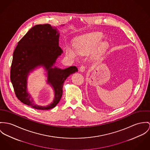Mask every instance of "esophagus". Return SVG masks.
<instances>
[{
  "mask_svg": "<svg viewBox=\"0 0 150 150\" xmlns=\"http://www.w3.org/2000/svg\"><path fill=\"white\" fill-rule=\"evenodd\" d=\"M86 66H83V65L81 66V67H79V71L81 72H84L86 70Z\"/></svg>",
  "mask_w": 150,
  "mask_h": 150,
  "instance_id": "1",
  "label": "esophagus"
}]
</instances>
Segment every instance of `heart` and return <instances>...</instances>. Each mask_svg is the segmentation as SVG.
Here are the masks:
<instances>
[{
	"label": "heart",
	"instance_id": "heart-1",
	"mask_svg": "<svg viewBox=\"0 0 150 150\" xmlns=\"http://www.w3.org/2000/svg\"><path fill=\"white\" fill-rule=\"evenodd\" d=\"M103 34L98 31L81 35L75 39L74 42L75 49L69 47L66 48V55L69 57L75 59L78 57V54H87L100 43ZM104 45V43H100L98 45V47L96 51H101Z\"/></svg>",
	"mask_w": 150,
	"mask_h": 150
}]
</instances>
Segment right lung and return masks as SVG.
Segmentation results:
<instances>
[{
  "label": "right lung",
  "instance_id": "add662e5",
  "mask_svg": "<svg viewBox=\"0 0 150 150\" xmlns=\"http://www.w3.org/2000/svg\"><path fill=\"white\" fill-rule=\"evenodd\" d=\"M59 38L57 27L48 24L36 25L19 40L13 54L10 79L15 95L21 102L37 110L55 107L62 98L64 81L70 74L78 71L76 66L63 69L52 68L63 52L59 46ZM39 65L44 66L48 71L47 82L55 91L53 102L47 106L35 104L26 91L27 76Z\"/></svg>",
  "mask_w": 150,
  "mask_h": 150
}]
</instances>
